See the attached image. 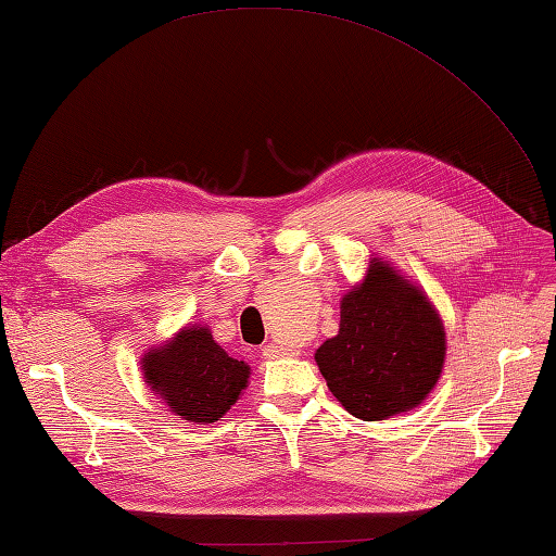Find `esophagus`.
Listing matches in <instances>:
<instances>
[{
	"label": "esophagus",
	"instance_id": "1",
	"mask_svg": "<svg viewBox=\"0 0 556 556\" xmlns=\"http://www.w3.org/2000/svg\"><path fill=\"white\" fill-rule=\"evenodd\" d=\"M281 355H287V353H283V348H279V345H275V343H267V345L263 348V357H265V359H277V357H281Z\"/></svg>",
	"mask_w": 556,
	"mask_h": 556
}]
</instances>
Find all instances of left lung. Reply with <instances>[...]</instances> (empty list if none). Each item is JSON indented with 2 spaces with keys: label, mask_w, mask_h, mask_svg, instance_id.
<instances>
[{
  "label": "left lung",
  "mask_w": 556,
  "mask_h": 556,
  "mask_svg": "<svg viewBox=\"0 0 556 556\" xmlns=\"http://www.w3.org/2000/svg\"><path fill=\"white\" fill-rule=\"evenodd\" d=\"M315 363L353 417L389 419L421 405L441 379L443 321L419 287L374 257L343 295L339 333L317 348Z\"/></svg>",
  "instance_id": "obj_1"
}]
</instances>
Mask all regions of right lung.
<instances>
[{"label":"right lung","mask_w":556,"mask_h":556,"mask_svg":"<svg viewBox=\"0 0 556 556\" xmlns=\"http://www.w3.org/2000/svg\"><path fill=\"white\" fill-rule=\"evenodd\" d=\"M144 381L177 417L213 424L247 389L251 367L229 357L208 327H185L141 357Z\"/></svg>","instance_id":"obj_1"}]
</instances>
